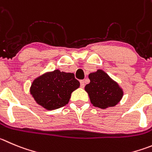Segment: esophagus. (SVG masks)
<instances>
[{"label":"esophagus","mask_w":152,"mask_h":152,"mask_svg":"<svg viewBox=\"0 0 152 152\" xmlns=\"http://www.w3.org/2000/svg\"><path fill=\"white\" fill-rule=\"evenodd\" d=\"M85 80H80V86L81 88H84L85 87Z\"/></svg>","instance_id":"obj_1"}]
</instances>
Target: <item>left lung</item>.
I'll return each mask as SVG.
<instances>
[{
  "label": "left lung",
  "mask_w": 152,
  "mask_h": 152,
  "mask_svg": "<svg viewBox=\"0 0 152 152\" xmlns=\"http://www.w3.org/2000/svg\"><path fill=\"white\" fill-rule=\"evenodd\" d=\"M88 78L90 83L86 85L85 91L94 106L105 110L121 101L124 95L122 88L103 69L91 73Z\"/></svg>",
  "instance_id": "left-lung-1"
}]
</instances>
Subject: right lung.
I'll return each mask as SVG.
<instances>
[{
	"label": "right lung",
	"mask_w": 152,
	"mask_h": 152,
	"mask_svg": "<svg viewBox=\"0 0 152 152\" xmlns=\"http://www.w3.org/2000/svg\"><path fill=\"white\" fill-rule=\"evenodd\" d=\"M79 86L73 73L55 69L37 77L31 83L30 94L38 105L53 110L67 104L71 94Z\"/></svg>",
	"instance_id": "1"
}]
</instances>
